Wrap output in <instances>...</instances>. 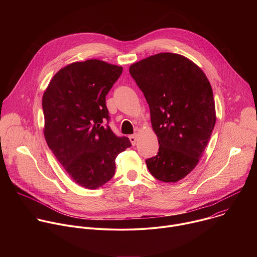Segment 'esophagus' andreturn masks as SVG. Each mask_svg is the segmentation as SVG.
Listing matches in <instances>:
<instances>
[{
  "instance_id": "obj_1",
  "label": "esophagus",
  "mask_w": 257,
  "mask_h": 257,
  "mask_svg": "<svg viewBox=\"0 0 257 257\" xmlns=\"http://www.w3.org/2000/svg\"><path fill=\"white\" fill-rule=\"evenodd\" d=\"M129 139H130L131 143H132L133 145H135V143H136V141H137V139H138V134L135 133V134L130 135V136H129Z\"/></svg>"
}]
</instances>
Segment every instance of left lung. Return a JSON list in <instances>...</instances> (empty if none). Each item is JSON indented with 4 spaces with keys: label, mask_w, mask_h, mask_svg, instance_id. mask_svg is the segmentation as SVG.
<instances>
[{
    "label": "left lung",
    "mask_w": 257,
    "mask_h": 257,
    "mask_svg": "<svg viewBox=\"0 0 257 257\" xmlns=\"http://www.w3.org/2000/svg\"><path fill=\"white\" fill-rule=\"evenodd\" d=\"M129 72L150 105L160 144L146 166L156 179L178 182L197 166L215 124L210 83L194 62L174 53L145 58Z\"/></svg>",
    "instance_id": "8db88e82"
}]
</instances>
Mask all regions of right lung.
Here are the masks:
<instances>
[{"label":"right lung","instance_id":"right-lung-1","mask_svg":"<svg viewBox=\"0 0 257 257\" xmlns=\"http://www.w3.org/2000/svg\"><path fill=\"white\" fill-rule=\"evenodd\" d=\"M121 66L97 59L60 69L43 95L44 134L70 178L86 189L112 179L117 156L130 148L108 126L105 95L122 74Z\"/></svg>","mask_w":257,"mask_h":257}]
</instances>
